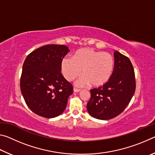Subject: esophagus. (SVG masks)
<instances>
[{
	"mask_svg": "<svg viewBox=\"0 0 155 155\" xmlns=\"http://www.w3.org/2000/svg\"><path fill=\"white\" fill-rule=\"evenodd\" d=\"M73 91H74V92H79V91H81V90H79V89H77V88H74L73 89Z\"/></svg>",
	"mask_w": 155,
	"mask_h": 155,
	"instance_id": "1",
	"label": "esophagus"
}]
</instances>
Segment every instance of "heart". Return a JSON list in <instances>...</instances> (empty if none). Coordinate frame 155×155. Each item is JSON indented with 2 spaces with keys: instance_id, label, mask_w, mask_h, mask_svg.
<instances>
[{
  "instance_id": "1",
  "label": "heart",
  "mask_w": 155,
  "mask_h": 155,
  "mask_svg": "<svg viewBox=\"0 0 155 155\" xmlns=\"http://www.w3.org/2000/svg\"><path fill=\"white\" fill-rule=\"evenodd\" d=\"M114 59L108 52L84 48L74 52L72 59L65 57L61 62L63 74L68 81H72L82 74L76 85L84 87L90 84L91 87L104 85L111 77L114 69Z\"/></svg>"
}]
</instances>
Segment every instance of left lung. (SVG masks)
Here are the masks:
<instances>
[{
	"label": "left lung",
	"instance_id": "obj_1",
	"mask_svg": "<svg viewBox=\"0 0 155 155\" xmlns=\"http://www.w3.org/2000/svg\"><path fill=\"white\" fill-rule=\"evenodd\" d=\"M114 69L109 81L102 87L90 90L87 109L94 118L106 120L117 116L134 95L135 72L130 59L118 51L114 52Z\"/></svg>",
	"mask_w": 155,
	"mask_h": 155
}]
</instances>
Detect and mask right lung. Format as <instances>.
I'll return each instance as SVG.
<instances>
[{"label":"right lung","mask_w":155,"mask_h":155,"mask_svg":"<svg viewBox=\"0 0 155 155\" xmlns=\"http://www.w3.org/2000/svg\"><path fill=\"white\" fill-rule=\"evenodd\" d=\"M68 46L48 44L35 50L23 64L20 90L28 108L37 115L52 118L65 109L73 87L61 73Z\"/></svg>","instance_id":"1"}]
</instances>
